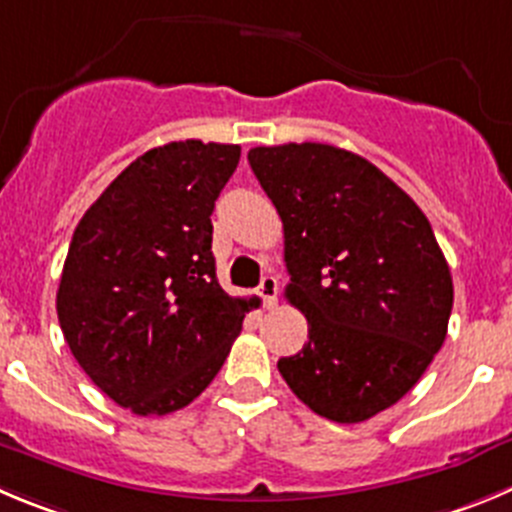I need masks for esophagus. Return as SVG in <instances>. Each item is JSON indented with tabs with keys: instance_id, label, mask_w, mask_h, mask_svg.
Returning a JSON list of instances; mask_svg holds the SVG:
<instances>
[{
	"instance_id": "esophagus-1",
	"label": "esophagus",
	"mask_w": 512,
	"mask_h": 512,
	"mask_svg": "<svg viewBox=\"0 0 512 512\" xmlns=\"http://www.w3.org/2000/svg\"><path fill=\"white\" fill-rule=\"evenodd\" d=\"M278 278H272V275H265L260 283V288H257V293H260L262 303L267 305V308H275V303H278Z\"/></svg>"
}]
</instances>
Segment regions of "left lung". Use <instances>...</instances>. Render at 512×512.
Returning a JSON list of instances; mask_svg holds the SVG:
<instances>
[{
	"instance_id": "1",
	"label": "left lung",
	"mask_w": 512,
	"mask_h": 512,
	"mask_svg": "<svg viewBox=\"0 0 512 512\" xmlns=\"http://www.w3.org/2000/svg\"><path fill=\"white\" fill-rule=\"evenodd\" d=\"M247 161L283 219L285 298L308 318L280 374L315 414L366 422L422 379L447 336L455 290L432 224L346 148L257 146Z\"/></svg>"
}]
</instances>
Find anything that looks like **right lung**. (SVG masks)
I'll return each instance as SVG.
<instances>
[{
  "mask_svg": "<svg viewBox=\"0 0 512 512\" xmlns=\"http://www.w3.org/2000/svg\"><path fill=\"white\" fill-rule=\"evenodd\" d=\"M240 164L234 143L151 148L73 232L57 321L80 369L138 417L197 399L240 336L252 300L217 283L212 212Z\"/></svg>",
  "mask_w": 512,
  "mask_h": 512,
  "instance_id": "right-lung-1",
  "label": "right lung"
}]
</instances>
